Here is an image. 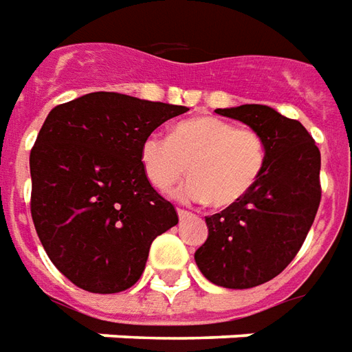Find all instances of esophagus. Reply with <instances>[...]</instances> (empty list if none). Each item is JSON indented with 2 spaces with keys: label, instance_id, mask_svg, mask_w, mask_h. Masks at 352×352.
<instances>
[{
  "label": "esophagus",
  "instance_id": "34e87169",
  "mask_svg": "<svg viewBox=\"0 0 352 352\" xmlns=\"http://www.w3.org/2000/svg\"><path fill=\"white\" fill-rule=\"evenodd\" d=\"M176 212H178V218H180V220H186V218H191V216H193L191 212L184 210V208H178Z\"/></svg>",
  "mask_w": 352,
  "mask_h": 352
}]
</instances>
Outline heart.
I'll return each mask as SVG.
<instances>
[{
    "instance_id": "obj_1",
    "label": "heart",
    "mask_w": 352,
    "mask_h": 352,
    "mask_svg": "<svg viewBox=\"0 0 352 352\" xmlns=\"http://www.w3.org/2000/svg\"><path fill=\"white\" fill-rule=\"evenodd\" d=\"M267 161V144L254 129H236L218 117L182 121L170 136L153 132L140 146L142 170L159 191L193 174L174 191L182 201L226 208L239 203L258 184Z\"/></svg>"
}]
</instances>
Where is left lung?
Returning a JSON list of instances; mask_svg holds the SVG:
<instances>
[{
	"mask_svg": "<svg viewBox=\"0 0 352 352\" xmlns=\"http://www.w3.org/2000/svg\"><path fill=\"white\" fill-rule=\"evenodd\" d=\"M260 132L267 161L250 193L206 216L208 239L195 252L212 284L244 290L283 273L301 248L320 204V151L307 129L261 104L216 109Z\"/></svg>",
	"mask_w": 352,
	"mask_h": 352,
	"instance_id": "8db88e82",
	"label": "left lung"
}]
</instances>
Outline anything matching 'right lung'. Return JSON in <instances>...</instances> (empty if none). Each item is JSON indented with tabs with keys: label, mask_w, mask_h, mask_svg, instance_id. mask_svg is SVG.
<instances>
[{
	"label": "right lung",
	"mask_w": 352,
	"mask_h": 352,
	"mask_svg": "<svg viewBox=\"0 0 352 352\" xmlns=\"http://www.w3.org/2000/svg\"><path fill=\"white\" fill-rule=\"evenodd\" d=\"M186 106L91 92L51 109L30 153L32 220L62 275L117 294L146 269L157 235L178 214L142 170L146 136Z\"/></svg>",
	"instance_id": "1"
}]
</instances>
